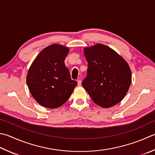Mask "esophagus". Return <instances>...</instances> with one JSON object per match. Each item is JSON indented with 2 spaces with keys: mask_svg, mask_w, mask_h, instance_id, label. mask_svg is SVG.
<instances>
[{
  "mask_svg": "<svg viewBox=\"0 0 155 155\" xmlns=\"http://www.w3.org/2000/svg\"><path fill=\"white\" fill-rule=\"evenodd\" d=\"M81 84V80H78V85L79 86H80Z\"/></svg>",
  "mask_w": 155,
  "mask_h": 155,
  "instance_id": "1",
  "label": "esophagus"
}]
</instances>
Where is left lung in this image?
<instances>
[{
  "label": "left lung",
  "mask_w": 155,
  "mask_h": 155,
  "mask_svg": "<svg viewBox=\"0 0 155 155\" xmlns=\"http://www.w3.org/2000/svg\"><path fill=\"white\" fill-rule=\"evenodd\" d=\"M87 75L82 86L94 103L111 107L123 100L132 82L129 65L109 46L96 44L84 48Z\"/></svg>",
  "instance_id": "8db88e82"
}]
</instances>
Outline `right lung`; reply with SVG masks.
Masks as SVG:
<instances>
[{"mask_svg":"<svg viewBox=\"0 0 155 155\" xmlns=\"http://www.w3.org/2000/svg\"><path fill=\"white\" fill-rule=\"evenodd\" d=\"M69 51L66 46L57 44L48 46L40 52L28 70L26 81L29 90L44 107H59L77 86L64 63Z\"/></svg>","mask_w":155,"mask_h":155,"instance_id":"add662e5","label":"right lung"}]
</instances>
